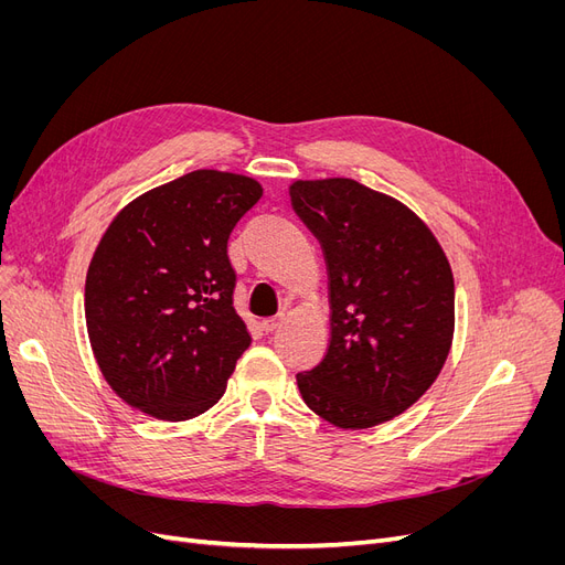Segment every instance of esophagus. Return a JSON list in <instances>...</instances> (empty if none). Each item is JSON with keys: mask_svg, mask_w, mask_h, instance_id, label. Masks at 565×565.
Wrapping results in <instances>:
<instances>
[{"mask_svg": "<svg viewBox=\"0 0 565 565\" xmlns=\"http://www.w3.org/2000/svg\"><path fill=\"white\" fill-rule=\"evenodd\" d=\"M286 320V313L284 311H279L277 316H270V318H265L260 324H263V330L265 332H275L277 328H279V324Z\"/></svg>", "mask_w": 565, "mask_h": 565, "instance_id": "esophagus-1", "label": "esophagus"}]
</instances>
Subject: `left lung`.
<instances>
[{
	"label": "left lung",
	"mask_w": 565,
	"mask_h": 565,
	"mask_svg": "<svg viewBox=\"0 0 565 565\" xmlns=\"http://www.w3.org/2000/svg\"><path fill=\"white\" fill-rule=\"evenodd\" d=\"M330 273L332 339L298 373L305 403L339 428H371L417 403L454 341L451 265L401 201L352 178L290 185Z\"/></svg>",
	"instance_id": "1"
}]
</instances>
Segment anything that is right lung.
I'll return each instance as SVG.
<instances>
[{
    "instance_id": "add662e5",
    "label": "right lung",
    "mask_w": 565,
    "mask_h": 565,
    "mask_svg": "<svg viewBox=\"0 0 565 565\" xmlns=\"http://www.w3.org/2000/svg\"><path fill=\"white\" fill-rule=\"evenodd\" d=\"M254 178L199 169L128 203L92 258L86 330L109 387L164 422L213 407L249 348L233 309L228 235L260 199Z\"/></svg>"
}]
</instances>
